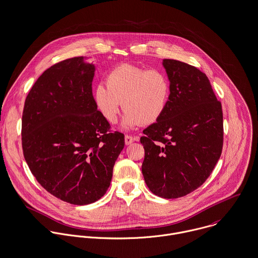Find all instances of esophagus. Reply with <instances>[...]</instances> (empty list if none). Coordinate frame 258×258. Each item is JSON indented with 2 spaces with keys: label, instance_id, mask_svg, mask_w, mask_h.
Wrapping results in <instances>:
<instances>
[{
  "label": "esophagus",
  "instance_id": "obj_1",
  "mask_svg": "<svg viewBox=\"0 0 258 258\" xmlns=\"http://www.w3.org/2000/svg\"><path fill=\"white\" fill-rule=\"evenodd\" d=\"M137 139H138L137 137H133V136H130V135H125V137H124L125 145H131V144L134 143Z\"/></svg>",
  "mask_w": 258,
  "mask_h": 258
}]
</instances>
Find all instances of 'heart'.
I'll return each instance as SVG.
<instances>
[{
    "label": "heart",
    "mask_w": 258,
    "mask_h": 258,
    "mask_svg": "<svg viewBox=\"0 0 258 258\" xmlns=\"http://www.w3.org/2000/svg\"><path fill=\"white\" fill-rule=\"evenodd\" d=\"M105 83L95 86L93 97L98 110L110 123L116 121L121 104L125 110V127L154 123L167 109L171 84L160 70L122 64L109 71Z\"/></svg>",
    "instance_id": "heart-1"
}]
</instances>
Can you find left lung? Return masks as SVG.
Segmentation results:
<instances>
[{
    "label": "left lung",
    "mask_w": 258,
    "mask_h": 258,
    "mask_svg": "<svg viewBox=\"0 0 258 258\" xmlns=\"http://www.w3.org/2000/svg\"><path fill=\"white\" fill-rule=\"evenodd\" d=\"M171 93L167 109L143 131L142 172L157 196L176 199L199 188L214 170L223 148L222 105L205 73L165 59Z\"/></svg>",
    "instance_id": "obj_1"
}]
</instances>
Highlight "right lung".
Masks as SVG:
<instances>
[{
	"label": "right lung",
	"instance_id": "right-lung-1",
	"mask_svg": "<svg viewBox=\"0 0 258 258\" xmlns=\"http://www.w3.org/2000/svg\"><path fill=\"white\" fill-rule=\"evenodd\" d=\"M94 66L83 57L45 70L29 91L22 114V149L38 183L56 198L86 205L110 185L124 135L111 131L92 95Z\"/></svg>",
	"mask_w": 258,
	"mask_h": 258
}]
</instances>
